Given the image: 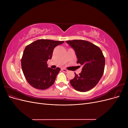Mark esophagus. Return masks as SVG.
I'll return each mask as SVG.
<instances>
[{"label": "esophagus", "mask_w": 128, "mask_h": 128, "mask_svg": "<svg viewBox=\"0 0 128 128\" xmlns=\"http://www.w3.org/2000/svg\"><path fill=\"white\" fill-rule=\"evenodd\" d=\"M61 70H62V71H63V72H68V70H67V69H64V68H62Z\"/></svg>", "instance_id": "esophagus-1"}]
</instances>
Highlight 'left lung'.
Segmentation results:
<instances>
[{"label": "left lung", "mask_w": 128, "mask_h": 128, "mask_svg": "<svg viewBox=\"0 0 128 128\" xmlns=\"http://www.w3.org/2000/svg\"><path fill=\"white\" fill-rule=\"evenodd\" d=\"M66 42L74 50L77 64L83 66L82 72L70 80L76 90L86 92L91 90L99 82L104 74L105 60L97 46L84 40H67Z\"/></svg>", "instance_id": "8db88e82"}]
</instances>
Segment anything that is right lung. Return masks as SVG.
I'll list each match as a JSON object with an SVG mask.
<instances>
[{"instance_id":"1","label":"right lung","mask_w":128,"mask_h":128,"mask_svg":"<svg viewBox=\"0 0 128 128\" xmlns=\"http://www.w3.org/2000/svg\"><path fill=\"white\" fill-rule=\"evenodd\" d=\"M64 41L39 40L26 46L21 59V67L26 80L32 87L45 90L54 83L60 68H48L53 50Z\"/></svg>"}]
</instances>
